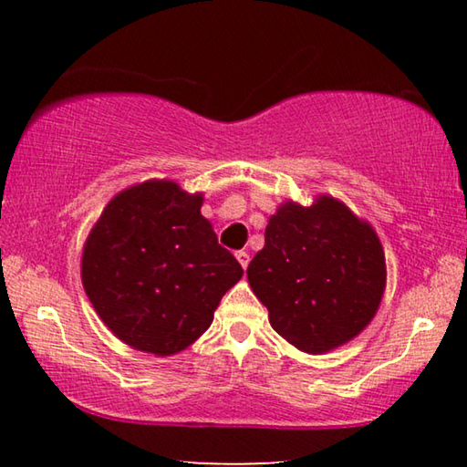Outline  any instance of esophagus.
Masks as SVG:
<instances>
[{
	"mask_svg": "<svg viewBox=\"0 0 467 467\" xmlns=\"http://www.w3.org/2000/svg\"><path fill=\"white\" fill-rule=\"evenodd\" d=\"M236 259H239V264L243 265V270H247V265H249V253H247V251H236Z\"/></svg>",
	"mask_w": 467,
	"mask_h": 467,
	"instance_id": "esophagus-1",
	"label": "esophagus"
}]
</instances>
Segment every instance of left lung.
Returning a JSON list of instances; mask_svg holds the SVG:
<instances>
[{
  "instance_id": "obj_1",
  "label": "left lung",
  "mask_w": 467,
  "mask_h": 467,
  "mask_svg": "<svg viewBox=\"0 0 467 467\" xmlns=\"http://www.w3.org/2000/svg\"><path fill=\"white\" fill-rule=\"evenodd\" d=\"M247 278L272 327L298 350L321 354L358 336L375 317L385 255L370 224L334 197H319L309 208L286 202L267 223Z\"/></svg>"
}]
</instances>
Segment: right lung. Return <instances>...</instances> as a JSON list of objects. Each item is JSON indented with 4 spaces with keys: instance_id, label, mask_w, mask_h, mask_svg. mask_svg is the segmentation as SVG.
<instances>
[{
    "instance_id": "obj_1",
    "label": "right lung",
    "mask_w": 467,
    "mask_h": 467,
    "mask_svg": "<svg viewBox=\"0 0 467 467\" xmlns=\"http://www.w3.org/2000/svg\"><path fill=\"white\" fill-rule=\"evenodd\" d=\"M202 193L146 181L115 195L82 253V284L94 311L125 344L169 357L214 319L243 267L202 216Z\"/></svg>"
}]
</instances>
